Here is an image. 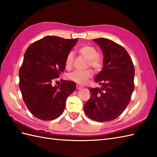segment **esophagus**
Segmentation results:
<instances>
[{"label":"esophagus","instance_id":"esophagus-1","mask_svg":"<svg viewBox=\"0 0 157 157\" xmlns=\"http://www.w3.org/2000/svg\"><path fill=\"white\" fill-rule=\"evenodd\" d=\"M82 86H80V85H78V84H77L76 85V88H77L78 90H81V89H82Z\"/></svg>","mask_w":157,"mask_h":157}]
</instances>
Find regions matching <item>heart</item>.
I'll return each instance as SVG.
<instances>
[{"instance_id": "heart-1", "label": "heart", "mask_w": 157, "mask_h": 157, "mask_svg": "<svg viewBox=\"0 0 157 157\" xmlns=\"http://www.w3.org/2000/svg\"><path fill=\"white\" fill-rule=\"evenodd\" d=\"M79 52L88 59V65L96 71H100L103 67V59L98 56V51L94 47L90 45H83L79 47ZM74 59V53L69 52L65 58V65L67 67H70ZM93 76V72L90 70L84 71L75 70L68 74L67 78L71 81L79 84H86L90 78Z\"/></svg>"}]
</instances>
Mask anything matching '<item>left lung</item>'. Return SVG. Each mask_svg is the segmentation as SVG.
I'll use <instances>...</instances> for the list:
<instances>
[{"label": "left lung", "mask_w": 157, "mask_h": 157, "mask_svg": "<svg viewBox=\"0 0 157 157\" xmlns=\"http://www.w3.org/2000/svg\"><path fill=\"white\" fill-rule=\"evenodd\" d=\"M104 54V67L94 80L101 87L90 88L85 114L97 122L118 118L128 105L134 89V67L122 46L108 39H93Z\"/></svg>", "instance_id": "1"}]
</instances>
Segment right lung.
Instances as JSON below:
<instances>
[{
	"label": "right lung",
	"mask_w": 157,
	"mask_h": 157,
	"mask_svg": "<svg viewBox=\"0 0 157 157\" xmlns=\"http://www.w3.org/2000/svg\"><path fill=\"white\" fill-rule=\"evenodd\" d=\"M78 41L47 36L33 43L25 52L19 70V88L25 105L36 118L52 120L63 113L75 83L63 80L53 86L52 82L64 71L65 58Z\"/></svg>",
	"instance_id": "add662e5"
}]
</instances>
